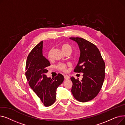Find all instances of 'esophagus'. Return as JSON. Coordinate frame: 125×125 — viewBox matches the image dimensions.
I'll return each instance as SVG.
<instances>
[{
    "label": "esophagus",
    "instance_id": "1",
    "mask_svg": "<svg viewBox=\"0 0 125 125\" xmlns=\"http://www.w3.org/2000/svg\"><path fill=\"white\" fill-rule=\"evenodd\" d=\"M64 78L66 80H69L70 78V77L68 75H64Z\"/></svg>",
    "mask_w": 125,
    "mask_h": 125
}]
</instances>
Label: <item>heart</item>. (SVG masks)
I'll list each match as a JSON object with an SVG mask.
<instances>
[{
    "instance_id": "obj_1",
    "label": "heart",
    "mask_w": 125,
    "mask_h": 125,
    "mask_svg": "<svg viewBox=\"0 0 125 125\" xmlns=\"http://www.w3.org/2000/svg\"><path fill=\"white\" fill-rule=\"evenodd\" d=\"M61 50L63 52H66V51L71 52V50H72L71 46L70 44H67V43H64V44H63L62 45H61ZM48 57L49 59H51V51H50L48 52ZM67 66H69V64H63V63H60L58 65L57 68L59 70L65 72L67 70Z\"/></svg>"
}]
</instances>
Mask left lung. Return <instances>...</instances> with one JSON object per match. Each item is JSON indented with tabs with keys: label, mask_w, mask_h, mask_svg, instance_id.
I'll list each match as a JSON object with an SVG mask.
<instances>
[{
	"label": "left lung",
	"mask_w": 125,
	"mask_h": 125,
	"mask_svg": "<svg viewBox=\"0 0 125 125\" xmlns=\"http://www.w3.org/2000/svg\"><path fill=\"white\" fill-rule=\"evenodd\" d=\"M80 48V57L74 71L83 73L80 81L73 77L71 92L75 99L86 102L93 99L100 92L105 78V63L96 46L81 37H70Z\"/></svg>",
	"instance_id": "obj_1"
}]
</instances>
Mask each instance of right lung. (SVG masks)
Masks as SVG:
<instances>
[{
  "instance_id": "right-lung-1",
  "label": "right lung",
  "mask_w": 125,
  "mask_h": 125,
  "mask_svg": "<svg viewBox=\"0 0 125 125\" xmlns=\"http://www.w3.org/2000/svg\"><path fill=\"white\" fill-rule=\"evenodd\" d=\"M43 42L32 50L26 64L25 75L29 84L45 106H50L56 99L57 88L64 81L63 75L59 73L54 78L48 77L47 67L50 63L42 54Z\"/></svg>"
}]
</instances>
